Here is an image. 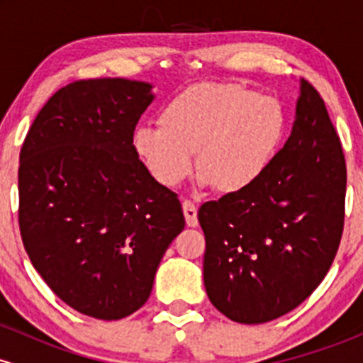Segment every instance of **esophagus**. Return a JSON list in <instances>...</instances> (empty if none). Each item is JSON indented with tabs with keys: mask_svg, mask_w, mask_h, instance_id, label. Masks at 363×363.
Instances as JSON below:
<instances>
[{
	"mask_svg": "<svg viewBox=\"0 0 363 363\" xmlns=\"http://www.w3.org/2000/svg\"><path fill=\"white\" fill-rule=\"evenodd\" d=\"M182 210H184V216H186V223L189 227H198V208L191 199H184L182 201Z\"/></svg>",
	"mask_w": 363,
	"mask_h": 363,
	"instance_id": "1",
	"label": "esophagus"
}]
</instances>
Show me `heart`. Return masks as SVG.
Wrapping results in <instances>:
<instances>
[{"label": "heart", "instance_id": "heart-1", "mask_svg": "<svg viewBox=\"0 0 363 363\" xmlns=\"http://www.w3.org/2000/svg\"><path fill=\"white\" fill-rule=\"evenodd\" d=\"M158 126H140L133 147L158 184L176 187L193 170L220 193L249 189L273 164L286 133V114L272 95L235 85H198L174 97Z\"/></svg>", "mask_w": 363, "mask_h": 363}]
</instances>
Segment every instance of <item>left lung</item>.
Wrapping results in <instances>:
<instances>
[{
  "label": "left lung",
  "instance_id": "1",
  "mask_svg": "<svg viewBox=\"0 0 363 363\" xmlns=\"http://www.w3.org/2000/svg\"><path fill=\"white\" fill-rule=\"evenodd\" d=\"M347 164L326 104L301 82L285 147L256 184L199 208L208 297L228 319L281 318L319 286L345 225Z\"/></svg>",
  "mask_w": 363,
  "mask_h": 363
}]
</instances>
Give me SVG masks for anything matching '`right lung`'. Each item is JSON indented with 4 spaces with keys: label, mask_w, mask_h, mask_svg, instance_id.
<instances>
[{
    "label": "right lung",
    "mask_w": 363,
    "mask_h": 363,
    "mask_svg": "<svg viewBox=\"0 0 363 363\" xmlns=\"http://www.w3.org/2000/svg\"><path fill=\"white\" fill-rule=\"evenodd\" d=\"M152 101L145 82H73L40 109L20 152L25 251L62 302L95 319H123L148 301L186 225L177 194L133 147Z\"/></svg>",
    "instance_id": "add662e5"
}]
</instances>
